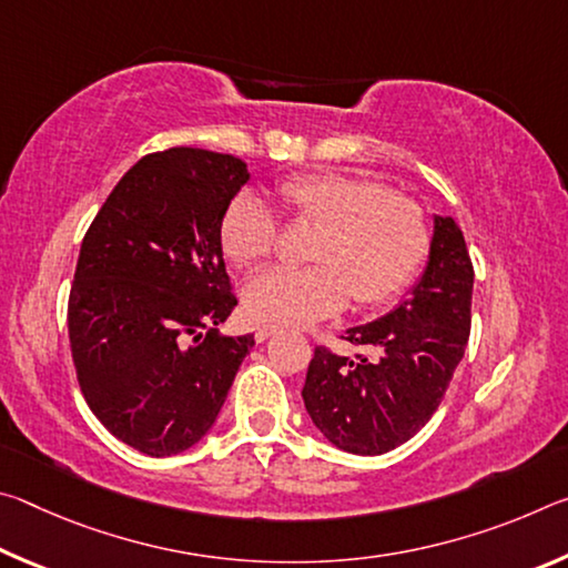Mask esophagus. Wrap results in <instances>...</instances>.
<instances>
[{
	"label": "esophagus",
	"instance_id": "1",
	"mask_svg": "<svg viewBox=\"0 0 568 568\" xmlns=\"http://www.w3.org/2000/svg\"><path fill=\"white\" fill-rule=\"evenodd\" d=\"M273 333H277V325H271V323H265V325H261V328H257V331H255V338L263 343V341H267V338H271V335H273Z\"/></svg>",
	"mask_w": 568,
	"mask_h": 568
}]
</instances>
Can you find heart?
Segmentation results:
<instances>
[{
	"mask_svg": "<svg viewBox=\"0 0 568 568\" xmlns=\"http://www.w3.org/2000/svg\"><path fill=\"white\" fill-rule=\"evenodd\" d=\"M275 197L291 225L318 233L307 245V267H273L245 287L257 321L307 325L351 301L378 305L400 293L430 250V225L416 200L376 180L341 170L303 172L277 182ZM277 217L253 192H240L220 220V245L237 267H255L277 245Z\"/></svg>",
	"mask_w": 568,
	"mask_h": 568,
	"instance_id": "heart-1",
	"label": "heart"
}]
</instances>
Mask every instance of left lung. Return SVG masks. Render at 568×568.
<instances>
[{
	"label": "left lung",
	"instance_id": "obj_1",
	"mask_svg": "<svg viewBox=\"0 0 568 568\" xmlns=\"http://www.w3.org/2000/svg\"><path fill=\"white\" fill-rule=\"evenodd\" d=\"M474 265L454 217H436L428 265L408 301L345 333L376 355L345 358L318 345L303 386L321 434L348 454L406 444L444 400L470 333Z\"/></svg>",
	"mask_w": 568,
	"mask_h": 568
}]
</instances>
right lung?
Masks as SVG:
<instances>
[{"label": "right lung", "mask_w": 568, "mask_h": 568, "mask_svg": "<svg viewBox=\"0 0 568 568\" xmlns=\"http://www.w3.org/2000/svg\"><path fill=\"white\" fill-rule=\"evenodd\" d=\"M247 178L223 152H152L84 233L67 305L77 381L102 426L140 454L195 446L255 345L215 331L237 305L220 220Z\"/></svg>", "instance_id": "right-lung-1"}]
</instances>
